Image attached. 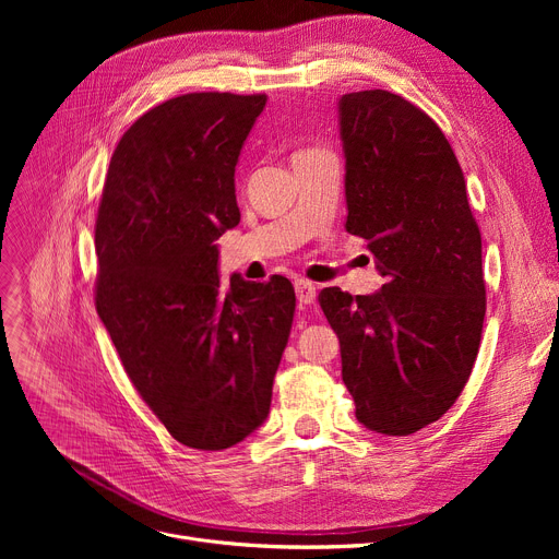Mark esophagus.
Returning a JSON list of instances; mask_svg holds the SVG:
<instances>
[{"mask_svg":"<svg viewBox=\"0 0 559 559\" xmlns=\"http://www.w3.org/2000/svg\"><path fill=\"white\" fill-rule=\"evenodd\" d=\"M295 292H297V299H299V304H312L314 301V297H317V285L314 283H310V281H306V278H297L295 281Z\"/></svg>","mask_w":559,"mask_h":559,"instance_id":"obj_1","label":"esophagus"}]
</instances>
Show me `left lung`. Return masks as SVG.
Listing matches in <instances>:
<instances>
[{
    "mask_svg": "<svg viewBox=\"0 0 559 559\" xmlns=\"http://www.w3.org/2000/svg\"><path fill=\"white\" fill-rule=\"evenodd\" d=\"M346 230L367 242L385 285L319 306L340 337L356 417L383 435L437 421L472 376L485 321L480 230L447 135L388 91L340 99Z\"/></svg>",
    "mask_w": 559,
    "mask_h": 559,
    "instance_id": "1",
    "label": "left lung"
}]
</instances>
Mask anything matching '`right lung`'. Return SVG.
<instances>
[{
    "instance_id": "1",
    "label": "right lung",
    "mask_w": 559,
    "mask_h": 559,
    "mask_svg": "<svg viewBox=\"0 0 559 559\" xmlns=\"http://www.w3.org/2000/svg\"><path fill=\"white\" fill-rule=\"evenodd\" d=\"M267 95L190 93L146 110L110 158L95 224V306L127 376L190 449L242 442L270 415L295 317L283 276L224 289L235 165Z\"/></svg>"
}]
</instances>
